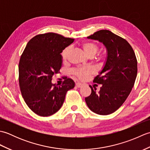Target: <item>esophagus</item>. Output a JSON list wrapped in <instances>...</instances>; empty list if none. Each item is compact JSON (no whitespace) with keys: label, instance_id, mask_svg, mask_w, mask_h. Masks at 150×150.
<instances>
[{"label":"esophagus","instance_id":"obj_1","mask_svg":"<svg viewBox=\"0 0 150 150\" xmlns=\"http://www.w3.org/2000/svg\"><path fill=\"white\" fill-rule=\"evenodd\" d=\"M75 86L77 88H81L82 86V84L81 83H80V82H77V83H76Z\"/></svg>","mask_w":150,"mask_h":150}]
</instances>
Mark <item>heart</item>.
I'll return each instance as SVG.
<instances>
[{
	"instance_id": "b5f03b06",
	"label": "heart",
	"mask_w": 150,
	"mask_h": 150,
	"mask_svg": "<svg viewBox=\"0 0 150 150\" xmlns=\"http://www.w3.org/2000/svg\"><path fill=\"white\" fill-rule=\"evenodd\" d=\"M81 48L83 50L84 53L88 57H93L96 55L98 51V46L96 44L90 42H85L81 44ZM70 52V47H68L63 51L62 53V59L63 62H66L68 59V55ZM100 60L102 64H104L106 61V57L102 56L100 57ZM94 73V70L91 68H81L76 69L73 71V74L75 77L82 81L86 80L92 74Z\"/></svg>"
}]
</instances>
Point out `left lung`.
I'll use <instances>...</instances> for the list:
<instances>
[{"label":"left lung","mask_w":150,"mask_h":150,"mask_svg":"<svg viewBox=\"0 0 150 150\" xmlns=\"http://www.w3.org/2000/svg\"><path fill=\"white\" fill-rule=\"evenodd\" d=\"M106 47L104 65L93 82L102 84L99 91L91 86V93L85 98L93 112L107 115L122 106L134 86L137 75V60L130 44L111 31L102 30L87 37Z\"/></svg>","instance_id":"8db88e82"}]
</instances>
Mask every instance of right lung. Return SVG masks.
<instances>
[{"instance_id":"obj_1","label":"right lung","mask_w":150,"mask_h":150,"mask_svg":"<svg viewBox=\"0 0 150 150\" xmlns=\"http://www.w3.org/2000/svg\"><path fill=\"white\" fill-rule=\"evenodd\" d=\"M73 41L55 33L38 35L28 42L22 54L18 64L21 91L28 106L38 115L55 113L67 91L75 87L74 81L67 77L60 86L52 82L62 67L60 53Z\"/></svg>"}]
</instances>
